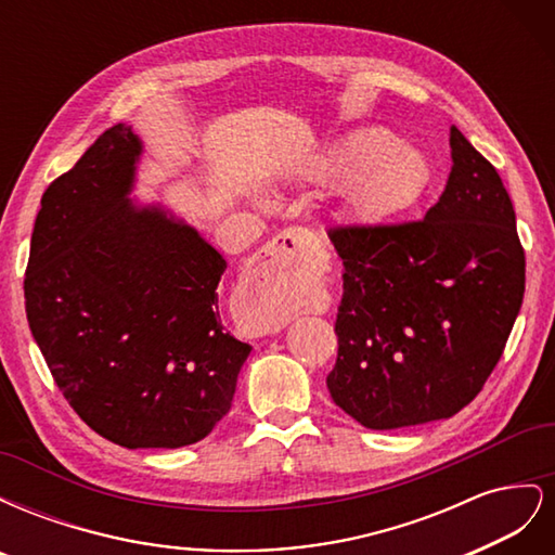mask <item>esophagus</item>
<instances>
[{
    "mask_svg": "<svg viewBox=\"0 0 555 555\" xmlns=\"http://www.w3.org/2000/svg\"><path fill=\"white\" fill-rule=\"evenodd\" d=\"M308 231L289 229L259 251L245 271L238 289L243 322L255 335L278 333L287 326L289 314L280 312V298L292 287L298 259L308 247Z\"/></svg>",
    "mask_w": 555,
    "mask_h": 555,
    "instance_id": "obj_1",
    "label": "esophagus"
}]
</instances>
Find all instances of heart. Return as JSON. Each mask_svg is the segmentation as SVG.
<instances>
[{
	"instance_id": "1",
	"label": "heart",
	"mask_w": 555,
	"mask_h": 555,
	"mask_svg": "<svg viewBox=\"0 0 555 555\" xmlns=\"http://www.w3.org/2000/svg\"><path fill=\"white\" fill-rule=\"evenodd\" d=\"M430 176V162L422 150L379 127L345 133L298 171V178L314 188H345V212L361 224L391 220L410 210L426 194ZM292 308L282 304L280 312L289 314Z\"/></svg>"
}]
</instances>
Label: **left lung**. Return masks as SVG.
Here are the masks:
<instances>
[{"mask_svg":"<svg viewBox=\"0 0 555 555\" xmlns=\"http://www.w3.org/2000/svg\"><path fill=\"white\" fill-rule=\"evenodd\" d=\"M451 173L424 220L328 231L343 259L331 398L365 428L461 412L493 373L526 292L498 171L451 127Z\"/></svg>","mask_w":555,"mask_h":555,"instance_id":"1","label":"left lung"}]
</instances>
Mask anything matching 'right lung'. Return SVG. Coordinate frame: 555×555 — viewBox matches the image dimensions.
<instances>
[{
	"label": "right lung",
	"mask_w": 555,
	"mask_h": 555,
	"mask_svg": "<svg viewBox=\"0 0 555 555\" xmlns=\"http://www.w3.org/2000/svg\"><path fill=\"white\" fill-rule=\"evenodd\" d=\"M143 141L113 125L41 198L25 275L60 391L127 449L188 447L231 410L251 347L217 310L224 257L162 204L131 201Z\"/></svg>",
	"instance_id": "1"
}]
</instances>
